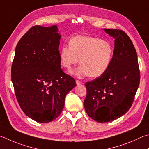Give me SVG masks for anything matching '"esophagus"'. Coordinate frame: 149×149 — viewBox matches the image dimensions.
<instances>
[{"label":"esophagus","mask_w":149,"mask_h":149,"mask_svg":"<svg viewBox=\"0 0 149 149\" xmlns=\"http://www.w3.org/2000/svg\"><path fill=\"white\" fill-rule=\"evenodd\" d=\"M75 82H76V84H77V85L78 86V85H81V84L82 83V82L81 81H79V80H76L75 81Z\"/></svg>","instance_id":"esophagus-1"}]
</instances>
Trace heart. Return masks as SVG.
Returning a JSON list of instances; mask_svg holds the SVG:
<instances>
[{"instance_id":"b5f03b06","label":"heart","mask_w":149,"mask_h":149,"mask_svg":"<svg viewBox=\"0 0 149 149\" xmlns=\"http://www.w3.org/2000/svg\"><path fill=\"white\" fill-rule=\"evenodd\" d=\"M70 47L62 46L59 51L61 63L70 70L80 61L81 65L71 72L82 78L101 76L109 68L113 55L111 44L107 40L87 35H77L70 38Z\"/></svg>"}]
</instances>
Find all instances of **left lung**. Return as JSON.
<instances>
[{"label": "left lung", "mask_w": 149, "mask_h": 149, "mask_svg": "<svg viewBox=\"0 0 149 149\" xmlns=\"http://www.w3.org/2000/svg\"><path fill=\"white\" fill-rule=\"evenodd\" d=\"M104 30L115 39L112 61L104 74L85 83L84 101L88 117L98 123L113 121L125 114L140 81L137 53L128 35L121 30Z\"/></svg>", "instance_id": "left-lung-1"}]
</instances>
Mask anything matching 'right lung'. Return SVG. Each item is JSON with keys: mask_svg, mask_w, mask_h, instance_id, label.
<instances>
[{"mask_svg": "<svg viewBox=\"0 0 149 149\" xmlns=\"http://www.w3.org/2000/svg\"><path fill=\"white\" fill-rule=\"evenodd\" d=\"M56 25L32 26L15 47L11 77L21 109L32 120L47 123L63 111L66 94L76 86L63 72Z\"/></svg>", "mask_w": 149, "mask_h": 149, "instance_id": "obj_1", "label": "right lung"}]
</instances>
